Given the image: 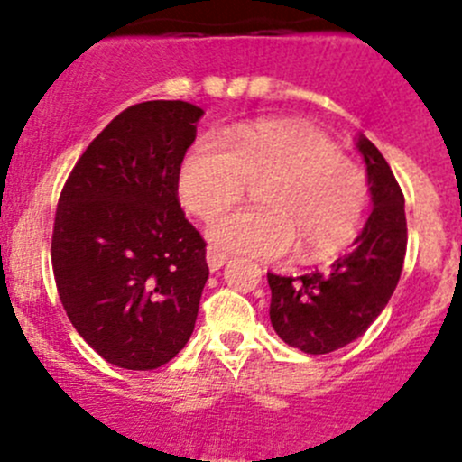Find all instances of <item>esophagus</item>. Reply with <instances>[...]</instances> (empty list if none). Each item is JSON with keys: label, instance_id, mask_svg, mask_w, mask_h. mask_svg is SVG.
<instances>
[{"label": "esophagus", "instance_id": "esophagus-1", "mask_svg": "<svg viewBox=\"0 0 462 462\" xmlns=\"http://www.w3.org/2000/svg\"><path fill=\"white\" fill-rule=\"evenodd\" d=\"M227 261V254L223 253V250H218L217 245H209L208 248V265H209V270H218V268H223V263H226Z\"/></svg>", "mask_w": 462, "mask_h": 462}]
</instances>
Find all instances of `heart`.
Instances as JSON below:
<instances>
[{"label":"heart","instance_id":"heart-1","mask_svg":"<svg viewBox=\"0 0 462 462\" xmlns=\"http://www.w3.org/2000/svg\"><path fill=\"white\" fill-rule=\"evenodd\" d=\"M259 183L261 205L223 212L209 223L214 244L259 259L319 261L356 241L366 209L369 179L328 136L304 120H257L223 138L189 147L179 174L185 208L209 218Z\"/></svg>","mask_w":462,"mask_h":462}]
</instances>
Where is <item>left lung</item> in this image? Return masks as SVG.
<instances>
[{"label": "left lung", "mask_w": 462, "mask_h": 462, "mask_svg": "<svg viewBox=\"0 0 462 462\" xmlns=\"http://www.w3.org/2000/svg\"><path fill=\"white\" fill-rule=\"evenodd\" d=\"M357 147L366 162L374 212L353 248L324 273H268L273 328L283 342L310 356L337 351L374 324L398 286L407 254L402 189L369 138L362 136Z\"/></svg>", "instance_id": "left-lung-1"}]
</instances>
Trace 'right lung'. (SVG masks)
Masks as SVG:
<instances>
[{
    "instance_id": "1",
    "label": "right lung",
    "mask_w": 462,
    "mask_h": 462,
    "mask_svg": "<svg viewBox=\"0 0 462 462\" xmlns=\"http://www.w3.org/2000/svg\"><path fill=\"white\" fill-rule=\"evenodd\" d=\"M201 116L183 100L127 106L60 194L51 236L60 301L88 346L120 369L167 365L194 330L208 244L180 208L179 174Z\"/></svg>"
}]
</instances>
